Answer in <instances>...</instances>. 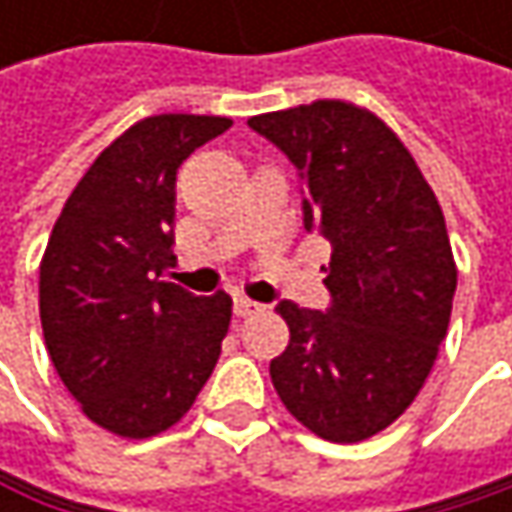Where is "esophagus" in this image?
<instances>
[{"instance_id": "34e87169", "label": "esophagus", "mask_w": 512, "mask_h": 512, "mask_svg": "<svg viewBox=\"0 0 512 512\" xmlns=\"http://www.w3.org/2000/svg\"><path fill=\"white\" fill-rule=\"evenodd\" d=\"M266 305H260V302H255V299H249V296H237L234 299V314L237 317H252V314H260Z\"/></svg>"}]
</instances>
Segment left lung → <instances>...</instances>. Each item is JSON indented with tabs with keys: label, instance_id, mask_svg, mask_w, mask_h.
<instances>
[{
	"label": "left lung",
	"instance_id": "8db88e82",
	"mask_svg": "<svg viewBox=\"0 0 512 512\" xmlns=\"http://www.w3.org/2000/svg\"><path fill=\"white\" fill-rule=\"evenodd\" d=\"M305 183V231L332 243V308L278 302L290 344L269 364L287 412L353 445L394 424L448 335L457 260L436 192L397 133L350 100L249 118Z\"/></svg>",
	"mask_w": 512,
	"mask_h": 512
}]
</instances>
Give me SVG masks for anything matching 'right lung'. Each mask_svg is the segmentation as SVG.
Returning a JSON list of instances; mask_svg holds the SVG:
<instances>
[{
	"mask_svg": "<svg viewBox=\"0 0 512 512\" xmlns=\"http://www.w3.org/2000/svg\"><path fill=\"white\" fill-rule=\"evenodd\" d=\"M219 115H151L82 174L41 257V326L52 367L79 409L121 439L174 427L210 379L231 296L162 281L174 180L183 159L222 136Z\"/></svg>",
	"mask_w": 512,
	"mask_h": 512,
	"instance_id": "right-lung-1",
	"label": "right lung"
}]
</instances>
